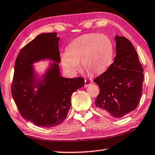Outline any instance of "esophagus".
Masks as SVG:
<instances>
[{"mask_svg": "<svg viewBox=\"0 0 155 155\" xmlns=\"http://www.w3.org/2000/svg\"><path fill=\"white\" fill-rule=\"evenodd\" d=\"M93 83V81L91 80H84V87H87L88 85H90L91 84Z\"/></svg>", "mask_w": 155, "mask_h": 155, "instance_id": "1", "label": "esophagus"}]
</instances>
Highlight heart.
<instances>
[{
    "mask_svg": "<svg viewBox=\"0 0 155 155\" xmlns=\"http://www.w3.org/2000/svg\"><path fill=\"white\" fill-rule=\"evenodd\" d=\"M114 45L110 38L101 34H88L73 40L61 58L62 67L71 74L79 64L88 74L100 75L107 71L114 59Z\"/></svg>",
    "mask_w": 155,
    "mask_h": 155,
    "instance_id": "heart-1",
    "label": "heart"
}]
</instances>
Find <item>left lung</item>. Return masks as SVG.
Returning a JSON list of instances; mask_svg holds the SVG:
<instances>
[{
	"label": "left lung",
	"instance_id": "obj_1",
	"mask_svg": "<svg viewBox=\"0 0 155 155\" xmlns=\"http://www.w3.org/2000/svg\"><path fill=\"white\" fill-rule=\"evenodd\" d=\"M116 56L108 69L93 80L100 87L95 100L98 112L121 118L135 110L142 94L143 69L131 42L115 36Z\"/></svg>",
	"mask_w": 155,
	"mask_h": 155
}]
</instances>
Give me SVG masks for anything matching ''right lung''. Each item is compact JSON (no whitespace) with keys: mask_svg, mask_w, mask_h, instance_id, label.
Segmentation results:
<instances>
[{"mask_svg":"<svg viewBox=\"0 0 155 155\" xmlns=\"http://www.w3.org/2000/svg\"><path fill=\"white\" fill-rule=\"evenodd\" d=\"M56 34L38 35L20 50L15 62L12 97L22 117L39 127L51 128L62 123L71 105L72 93L84 85L83 78H64L60 75L57 63L60 62L59 38ZM43 59L57 62L52 65L42 81L35 82L31 64Z\"/></svg>","mask_w":155,"mask_h":155,"instance_id":"1","label":"right lung"}]
</instances>
